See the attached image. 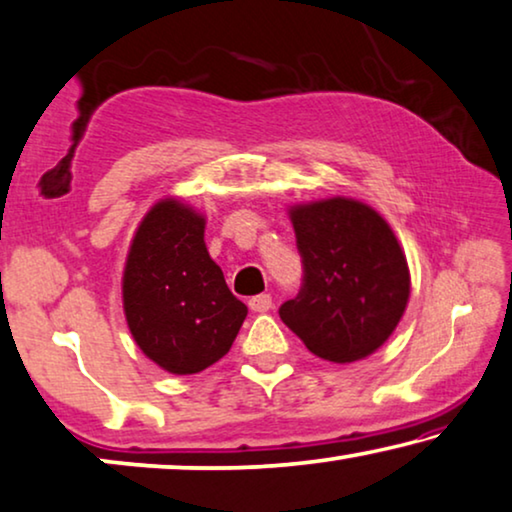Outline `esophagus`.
<instances>
[{"label": "esophagus", "mask_w": 512, "mask_h": 512, "mask_svg": "<svg viewBox=\"0 0 512 512\" xmlns=\"http://www.w3.org/2000/svg\"><path fill=\"white\" fill-rule=\"evenodd\" d=\"M248 306L253 313H266L271 308V297L269 294H257V297H250Z\"/></svg>", "instance_id": "34e87169"}]
</instances>
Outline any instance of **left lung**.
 I'll use <instances>...</instances> for the list:
<instances>
[{"mask_svg": "<svg viewBox=\"0 0 512 512\" xmlns=\"http://www.w3.org/2000/svg\"><path fill=\"white\" fill-rule=\"evenodd\" d=\"M304 287L280 306V320L308 350L334 364L373 355L406 313L410 271L390 222L350 197L287 208Z\"/></svg>", "mask_w": 512, "mask_h": 512, "instance_id": "obj_1", "label": "left lung"}]
</instances>
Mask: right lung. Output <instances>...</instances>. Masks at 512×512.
Masks as SVG:
<instances>
[{"label":"right lung","instance_id":"right-lung-1","mask_svg":"<svg viewBox=\"0 0 512 512\" xmlns=\"http://www.w3.org/2000/svg\"><path fill=\"white\" fill-rule=\"evenodd\" d=\"M206 215L178 197L155 201L129 243L122 308L143 355L174 376L208 369L232 348L248 306L208 255Z\"/></svg>","mask_w":512,"mask_h":512}]
</instances>
